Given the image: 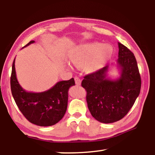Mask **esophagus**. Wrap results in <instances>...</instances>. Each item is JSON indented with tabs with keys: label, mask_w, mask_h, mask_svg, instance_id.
Wrapping results in <instances>:
<instances>
[{
	"label": "esophagus",
	"mask_w": 155,
	"mask_h": 155,
	"mask_svg": "<svg viewBox=\"0 0 155 155\" xmlns=\"http://www.w3.org/2000/svg\"><path fill=\"white\" fill-rule=\"evenodd\" d=\"M74 80H75V83L77 85H80L81 83V80L78 77H75L74 78Z\"/></svg>",
	"instance_id": "obj_1"
}]
</instances>
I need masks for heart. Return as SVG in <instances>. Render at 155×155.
Here are the masks:
<instances>
[{"mask_svg":"<svg viewBox=\"0 0 155 155\" xmlns=\"http://www.w3.org/2000/svg\"><path fill=\"white\" fill-rule=\"evenodd\" d=\"M114 48L108 44L99 42L80 44L74 46L70 52V61L76 66L85 65L89 72H95L102 69L111 58Z\"/></svg>","mask_w":155,"mask_h":155,"instance_id":"b5f03b06","label":"heart"}]
</instances>
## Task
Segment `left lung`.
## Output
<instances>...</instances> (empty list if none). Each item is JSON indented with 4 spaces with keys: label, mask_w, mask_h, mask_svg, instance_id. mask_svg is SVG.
Here are the masks:
<instances>
[{
    "label": "left lung",
    "mask_w": 155,
    "mask_h": 155,
    "mask_svg": "<svg viewBox=\"0 0 155 155\" xmlns=\"http://www.w3.org/2000/svg\"><path fill=\"white\" fill-rule=\"evenodd\" d=\"M116 64L120 77L112 79L107 76L110 66L84 77L81 85L87 91V107L100 122L113 123L123 118L134 104L140 93L141 77L134 54L118 42Z\"/></svg>",
    "instance_id": "obj_1"
}]
</instances>
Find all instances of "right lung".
Instances as JSON below:
<instances>
[{
    "label": "right lung",
    "instance_id": "obj_1",
    "mask_svg": "<svg viewBox=\"0 0 155 155\" xmlns=\"http://www.w3.org/2000/svg\"><path fill=\"white\" fill-rule=\"evenodd\" d=\"M35 42L31 41L24 47ZM23 47V48H24ZM12 96L20 111L30 122L40 127L57 124L66 112L68 90L75 85L74 78L57 82L53 87L43 92H30L19 84L15 70V59L11 76Z\"/></svg>",
    "mask_w": 155,
    "mask_h": 155
}]
</instances>
